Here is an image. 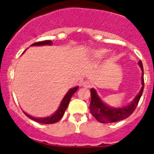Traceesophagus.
Wrapping results in <instances>:
<instances>
[{
    "label": "esophagus",
    "instance_id": "obj_1",
    "mask_svg": "<svg viewBox=\"0 0 154 154\" xmlns=\"http://www.w3.org/2000/svg\"><path fill=\"white\" fill-rule=\"evenodd\" d=\"M83 86H84L85 88H90L91 86H92V84H91V83H90V82H88V81H85V82H83Z\"/></svg>",
    "mask_w": 154,
    "mask_h": 154
}]
</instances>
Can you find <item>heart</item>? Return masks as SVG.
<instances>
[{
    "label": "heart",
    "mask_w": 154,
    "mask_h": 154,
    "mask_svg": "<svg viewBox=\"0 0 154 154\" xmlns=\"http://www.w3.org/2000/svg\"><path fill=\"white\" fill-rule=\"evenodd\" d=\"M106 49H103V48H101V49H97L93 51L92 54L94 57H96V58H100V57H102L105 54H106Z\"/></svg>",
    "instance_id": "heart-1"
}]
</instances>
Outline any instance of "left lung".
<instances>
[{
  "instance_id": "left-lung-1",
  "label": "left lung",
  "mask_w": 154,
  "mask_h": 154,
  "mask_svg": "<svg viewBox=\"0 0 154 154\" xmlns=\"http://www.w3.org/2000/svg\"><path fill=\"white\" fill-rule=\"evenodd\" d=\"M139 64L142 70V89H141L140 92L139 93L137 96L135 97L134 100L128 105L127 106H125L123 108L119 109H114L111 108V107L106 106V104L103 103L99 98L97 96V93H96L95 90L94 88L91 89V103L89 105L90 112H91V115L97 119L98 122H101L103 124L107 123H113V122H119V121L123 120V119H127V117L130 116L136 107L138 106L139 100L141 98L142 93H143L144 90V70L143 66H142V61L139 62Z\"/></svg>"
}]
</instances>
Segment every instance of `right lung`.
Listing matches in <instances>:
<instances>
[{"mask_svg": "<svg viewBox=\"0 0 154 154\" xmlns=\"http://www.w3.org/2000/svg\"><path fill=\"white\" fill-rule=\"evenodd\" d=\"M53 42L51 41H49V40H45V41H42V42H37L33 43L31 45H52ZM78 89V87H75V88H73L71 89H70V91L66 94V95L65 96L64 98H63V101L61 102V105H60V107H59L58 110L57 111V112L55 114L53 115L51 117H47V118H43V119H37V118H33L31 117L30 116L27 115V113H25L24 112V114L29 117V119H32V120L35 121V122H38V123L41 124H54L56 123V122H59L60 119H62V117L64 115L65 111L67 109L68 103H69L70 100H71V97H72L73 94L76 92Z\"/></svg>", "mask_w": 154, "mask_h": 154, "instance_id": "right-lung-1", "label": "right lung"}]
</instances>
